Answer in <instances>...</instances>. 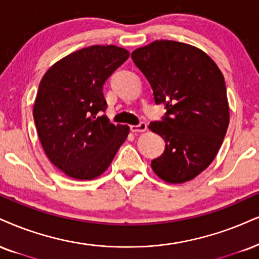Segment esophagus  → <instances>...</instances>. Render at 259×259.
<instances>
[{
	"label": "esophagus",
	"instance_id": "obj_1",
	"mask_svg": "<svg viewBox=\"0 0 259 259\" xmlns=\"http://www.w3.org/2000/svg\"><path fill=\"white\" fill-rule=\"evenodd\" d=\"M146 128H148V124H146V122H144V121H142V122L138 124H132V126H131V131L136 133L144 132V131H146Z\"/></svg>",
	"mask_w": 259,
	"mask_h": 259
}]
</instances>
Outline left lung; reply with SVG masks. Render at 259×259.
Returning <instances> with one entry per match:
<instances>
[{"instance_id":"left-lung-1","label":"left lung","mask_w":259,"mask_h":259,"mask_svg":"<svg viewBox=\"0 0 259 259\" xmlns=\"http://www.w3.org/2000/svg\"><path fill=\"white\" fill-rule=\"evenodd\" d=\"M132 60L167 109L149 124L165 149L152 159L155 174L169 184L192 180L209 167L229 123L226 82L216 63L190 44L155 40L132 53Z\"/></svg>"}]
</instances>
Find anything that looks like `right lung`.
<instances>
[{
	"mask_svg": "<svg viewBox=\"0 0 259 259\" xmlns=\"http://www.w3.org/2000/svg\"><path fill=\"white\" fill-rule=\"evenodd\" d=\"M130 57L123 48L92 46L63 57L41 78L33 119L48 158L68 177L92 180L107 170L130 133L105 115L103 85Z\"/></svg>",
	"mask_w": 259,
	"mask_h": 259,
	"instance_id": "add662e5",
	"label": "right lung"
}]
</instances>
